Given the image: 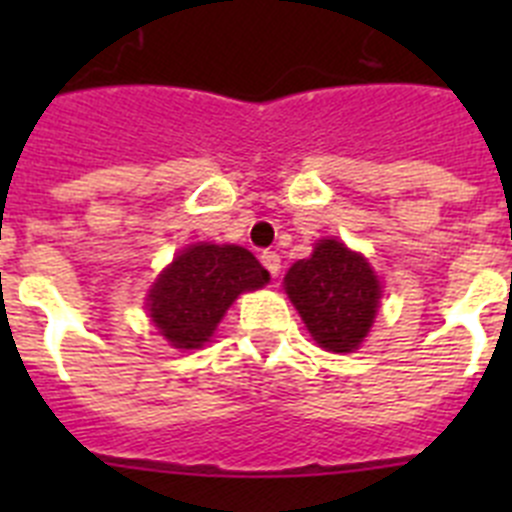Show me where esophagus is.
I'll return each instance as SVG.
<instances>
[{"mask_svg":"<svg viewBox=\"0 0 512 512\" xmlns=\"http://www.w3.org/2000/svg\"><path fill=\"white\" fill-rule=\"evenodd\" d=\"M261 264L266 266V271H269L271 277H277L279 271H282V259H279V253H274V251L261 253Z\"/></svg>","mask_w":512,"mask_h":512,"instance_id":"1","label":"esophagus"}]
</instances>
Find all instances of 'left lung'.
Here are the masks:
<instances>
[{"label": "left lung", "instance_id": "8db88e82", "mask_svg": "<svg viewBox=\"0 0 512 512\" xmlns=\"http://www.w3.org/2000/svg\"><path fill=\"white\" fill-rule=\"evenodd\" d=\"M284 292L312 341L333 354H351L361 346L382 300L372 264L336 238H323L310 259L289 266Z\"/></svg>", "mask_w": 512, "mask_h": 512}]
</instances>
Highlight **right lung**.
Masks as SVG:
<instances>
[{
  "label": "right lung",
  "instance_id": "1",
  "mask_svg": "<svg viewBox=\"0 0 512 512\" xmlns=\"http://www.w3.org/2000/svg\"><path fill=\"white\" fill-rule=\"evenodd\" d=\"M269 271L251 251L230 243H194L158 274L146 297L148 315L174 348H202L243 292L261 289Z\"/></svg>",
  "mask_w": 512,
  "mask_h": 512
}]
</instances>
